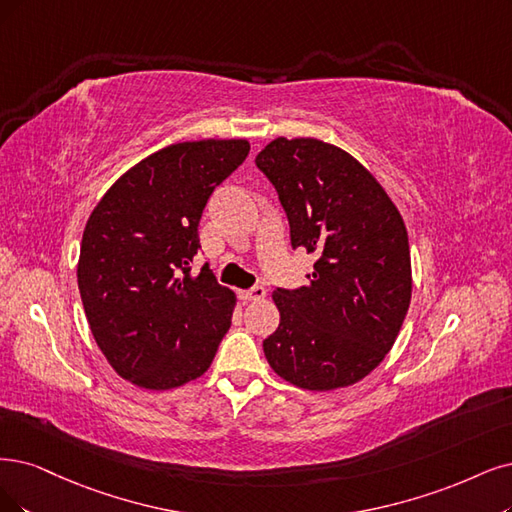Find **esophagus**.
I'll return each mask as SVG.
<instances>
[{"instance_id": "esophagus-1", "label": "esophagus", "mask_w": 512, "mask_h": 512, "mask_svg": "<svg viewBox=\"0 0 512 512\" xmlns=\"http://www.w3.org/2000/svg\"><path fill=\"white\" fill-rule=\"evenodd\" d=\"M240 297L244 301H255V299H263L266 297V289H263L261 285L253 287V289H246V291H240Z\"/></svg>"}]
</instances>
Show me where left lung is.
Instances as JSON below:
<instances>
[{
	"label": "left lung",
	"instance_id": "1",
	"mask_svg": "<svg viewBox=\"0 0 512 512\" xmlns=\"http://www.w3.org/2000/svg\"><path fill=\"white\" fill-rule=\"evenodd\" d=\"M285 208L293 249L318 259L308 285L276 289L270 367L293 386L363 380L392 348L411 301L407 227L384 187L348 151L278 137L255 158Z\"/></svg>",
	"mask_w": 512,
	"mask_h": 512
}]
</instances>
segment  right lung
I'll list each match as a JSON object with an SVG mask.
<instances>
[{
    "label": "right lung",
    "mask_w": 512,
    "mask_h": 512,
    "mask_svg": "<svg viewBox=\"0 0 512 512\" xmlns=\"http://www.w3.org/2000/svg\"><path fill=\"white\" fill-rule=\"evenodd\" d=\"M244 139L168 145L113 183L86 223L78 287L97 346L124 380L170 390L211 367L236 295L208 263L192 274L215 187L249 156Z\"/></svg>",
    "instance_id": "add662e5"
}]
</instances>
